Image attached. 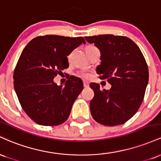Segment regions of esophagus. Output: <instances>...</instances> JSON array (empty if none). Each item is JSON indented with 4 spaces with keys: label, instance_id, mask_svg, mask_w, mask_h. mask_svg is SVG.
<instances>
[{
    "label": "esophagus",
    "instance_id": "34e87169",
    "mask_svg": "<svg viewBox=\"0 0 161 161\" xmlns=\"http://www.w3.org/2000/svg\"><path fill=\"white\" fill-rule=\"evenodd\" d=\"M83 86H84L85 88H88L89 86V84H88V82H83Z\"/></svg>",
    "mask_w": 161,
    "mask_h": 161
}]
</instances>
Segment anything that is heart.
Masks as SVG:
<instances>
[{
	"mask_svg": "<svg viewBox=\"0 0 161 161\" xmlns=\"http://www.w3.org/2000/svg\"><path fill=\"white\" fill-rule=\"evenodd\" d=\"M88 47H94V46H88ZM81 75H82V77H84V78H88L89 77V73H86V72H82V73H81Z\"/></svg>",
	"mask_w": 161,
	"mask_h": 161,
	"instance_id": "obj_1",
	"label": "heart"
}]
</instances>
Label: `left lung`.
<instances>
[{"label":"left lung","instance_id":"left-lung-1","mask_svg":"<svg viewBox=\"0 0 161 161\" xmlns=\"http://www.w3.org/2000/svg\"><path fill=\"white\" fill-rule=\"evenodd\" d=\"M85 38L100 50L101 62L96 71L111 85L110 90H101L99 84H90L95 92L90 102L92 117L108 126L123 124L136 114L145 97L149 78L145 57L127 37L100 35Z\"/></svg>","mask_w":161,"mask_h":161}]
</instances>
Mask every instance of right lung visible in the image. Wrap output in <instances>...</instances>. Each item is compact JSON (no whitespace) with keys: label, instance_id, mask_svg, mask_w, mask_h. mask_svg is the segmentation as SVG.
Instances as JSON below:
<instances>
[{"label":"right lung","instance_id":"1","mask_svg":"<svg viewBox=\"0 0 161 161\" xmlns=\"http://www.w3.org/2000/svg\"><path fill=\"white\" fill-rule=\"evenodd\" d=\"M82 37L47 35L33 38L22 51L14 73V89L22 108L42 125L62 124L83 89L82 79H69L57 86L53 78L69 66L67 57L81 44Z\"/></svg>","mask_w":161,"mask_h":161}]
</instances>
